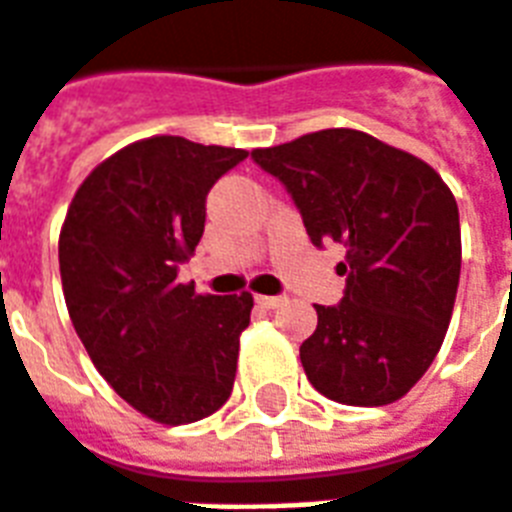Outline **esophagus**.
Wrapping results in <instances>:
<instances>
[{"label": "esophagus", "instance_id": "esophagus-1", "mask_svg": "<svg viewBox=\"0 0 512 512\" xmlns=\"http://www.w3.org/2000/svg\"><path fill=\"white\" fill-rule=\"evenodd\" d=\"M256 302H259L261 307H267V310H275V307H280L286 299L283 297H256Z\"/></svg>", "mask_w": 512, "mask_h": 512}]
</instances>
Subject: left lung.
Masks as SVG:
<instances>
[{
  "label": "left lung",
  "mask_w": 512,
  "mask_h": 512,
  "mask_svg": "<svg viewBox=\"0 0 512 512\" xmlns=\"http://www.w3.org/2000/svg\"><path fill=\"white\" fill-rule=\"evenodd\" d=\"M302 213L313 245H345V294L315 305L299 348L307 380L343 405L397 402L429 370L461 272L459 207L426 161L356 129L256 148Z\"/></svg>",
  "instance_id": "obj_1"
}]
</instances>
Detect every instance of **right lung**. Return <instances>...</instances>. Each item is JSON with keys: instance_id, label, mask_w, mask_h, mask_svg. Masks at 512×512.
Returning a JSON list of instances; mask_svg holds the SVG:
<instances>
[{"instance_id": "right-lung-1", "label": "right lung", "mask_w": 512, "mask_h": 512, "mask_svg": "<svg viewBox=\"0 0 512 512\" xmlns=\"http://www.w3.org/2000/svg\"><path fill=\"white\" fill-rule=\"evenodd\" d=\"M248 151L186 137L132 142L83 180L59 234L69 318L99 375L159 424L224 405L253 297L197 294L178 267L205 232L215 180Z\"/></svg>"}]
</instances>
